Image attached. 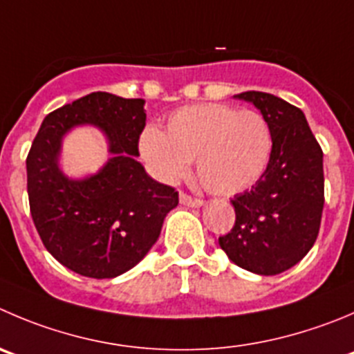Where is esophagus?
<instances>
[{
    "label": "esophagus",
    "mask_w": 354,
    "mask_h": 354,
    "mask_svg": "<svg viewBox=\"0 0 354 354\" xmlns=\"http://www.w3.org/2000/svg\"><path fill=\"white\" fill-rule=\"evenodd\" d=\"M180 203L186 205V207H201L203 200L201 198H194L187 193H180Z\"/></svg>",
    "instance_id": "obj_1"
}]
</instances>
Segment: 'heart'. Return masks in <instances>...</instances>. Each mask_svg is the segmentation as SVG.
I'll list each match as a JSON object with an SVG mask.
<instances>
[{"label":"heart","instance_id":"heart-1","mask_svg":"<svg viewBox=\"0 0 354 354\" xmlns=\"http://www.w3.org/2000/svg\"><path fill=\"white\" fill-rule=\"evenodd\" d=\"M140 153L165 183H177L196 160L203 187L233 196L254 186L272 153V133L264 114L225 104H198L175 111L165 133L146 129Z\"/></svg>","mask_w":354,"mask_h":354}]
</instances>
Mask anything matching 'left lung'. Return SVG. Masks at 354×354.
Masks as SVG:
<instances>
[{
	"instance_id": "obj_1",
	"label": "left lung",
	"mask_w": 354,
	"mask_h": 354,
	"mask_svg": "<svg viewBox=\"0 0 354 354\" xmlns=\"http://www.w3.org/2000/svg\"><path fill=\"white\" fill-rule=\"evenodd\" d=\"M236 97L264 114L272 153L261 179L231 200L236 221L218 245L240 268L272 276L297 264L318 238L325 203L323 151L299 107L266 92Z\"/></svg>"
}]
</instances>
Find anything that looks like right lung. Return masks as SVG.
<instances>
[{
    "instance_id": "add662e5",
    "label": "right lung",
    "mask_w": 354,
    "mask_h": 354,
    "mask_svg": "<svg viewBox=\"0 0 354 354\" xmlns=\"http://www.w3.org/2000/svg\"><path fill=\"white\" fill-rule=\"evenodd\" d=\"M83 122L106 132L113 158L90 180L69 181L56 167L59 139ZM144 127L142 99L107 92L88 93L43 120L26 160L29 208L45 248L71 271L104 280L132 269L179 203L175 187L151 179L136 160Z\"/></svg>"
}]
</instances>
